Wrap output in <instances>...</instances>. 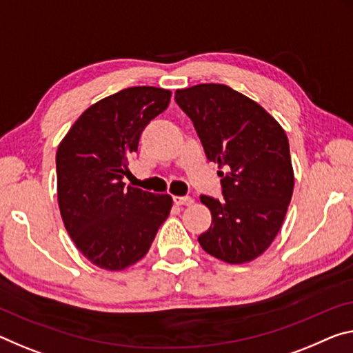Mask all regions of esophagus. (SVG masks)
<instances>
[{"instance_id": "obj_1", "label": "esophagus", "mask_w": 353, "mask_h": 353, "mask_svg": "<svg viewBox=\"0 0 353 353\" xmlns=\"http://www.w3.org/2000/svg\"><path fill=\"white\" fill-rule=\"evenodd\" d=\"M174 203L177 205H192L194 199L192 196H174Z\"/></svg>"}]
</instances>
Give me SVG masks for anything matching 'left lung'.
Masks as SVG:
<instances>
[{
    "label": "left lung",
    "instance_id": "obj_1",
    "mask_svg": "<svg viewBox=\"0 0 353 353\" xmlns=\"http://www.w3.org/2000/svg\"><path fill=\"white\" fill-rule=\"evenodd\" d=\"M176 103L192 119L207 159L225 172L223 198L203 194L212 225L198 237L205 253L245 264L270 247L294 192L286 132L254 100L226 85L177 89Z\"/></svg>",
    "mask_w": 353,
    "mask_h": 353
}]
</instances>
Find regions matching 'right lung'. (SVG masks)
I'll return each mask as SVG.
<instances>
[{"instance_id": "right-lung-1", "label": "right lung", "mask_w": 353, "mask_h": 353, "mask_svg": "<svg viewBox=\"0 0 353 353\" xmlns=\"http://www.w3.org/2000/svg\"><path fill=\"white\" fill-rule=\"evenodd\" d=\"M170 99L171 91L161 88L122 89L89 106L58 146L64 226L83 256L105 270H124L143 259L170 215V194L122 182L143 130Z\"/></svg>"}]
</instances>
